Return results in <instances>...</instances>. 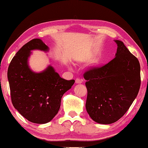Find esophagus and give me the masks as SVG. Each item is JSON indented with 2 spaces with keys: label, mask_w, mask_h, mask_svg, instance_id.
<instances>
[{
  "label": "esophagus",
  "mask_w": 148,
  "mask_h": 148,
  "mask_svg": "<svg viewBox=\"0 0 148 148\" xmlns=\"http://www.w3.org/2000/svg\"><path fill=\"white\" fill-rule=\"evenodd\" d=\"M82 82H83L82 79H79L78 78H77L76 79V84H80V83H82Z\"/></svg>",
  "instance_id": "esophagus-1"
}]
</instances>
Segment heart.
I'll use <instances>...</instances> for the list:
<instances>
[{
  "label": "heart",
  "instance_id": "obj_1",
  "mask_svg": "<svg viewBox=\"0 0 148 148\" xmlns=\"http://www.w3.org/2000/svg\"><path fill=\"white\" fill-rule=\"evenodd\" d=\"M86 60H87V58L86 57H80L79 58H77L76 61L77 62H83V61H85Z\"/></svg>",
  "mask_w": 148,
  "mask_h": 148
}]
</instances>
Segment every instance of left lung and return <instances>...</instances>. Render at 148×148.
Masks as SVG:
<instances>
[{"label": "left lung", "instance_id": "obj_1", "mask_svg": "<svg viewBox=\"0 0 148 148\" xmlns=\"http://www.w3.org/2000/svg\"><path fill=\"white\" fill-rule=\"evenodd\" d=\"M117 45L115 58L100 68L84 74L87 88L86 110L95 122L111 124L127 112L138 93L140 66L123 42Z\"/></svg>", "mask_w": 148, "mask_h": 148}]
</instances>
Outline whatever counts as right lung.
<instances>
[{"mask_svg": "<svg viewBox=\"0 0 148 148\" xmlns=\"http://www.w3.org/2000/svg\"><path fill=\"white\" fill-rule=\"evenodd\" d=\"M36 50L47 52L49 47L39 39L25 44L11 61L8 79L15 109L29 122L42 124L58 114L61 98L75 81L63 79L50 65L41 72L32 71L28 61Z\"/></svg>", "mask_w": 148, "mask_h": 148, "instance_id": "add662e5", "label": "right lung"}]
</instances>
